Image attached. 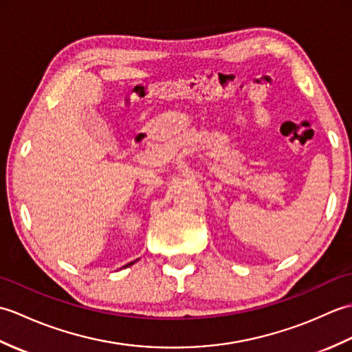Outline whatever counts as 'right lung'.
Returning a JSON list of instances; mask_svg holds the SVG:
<instances>
[{"label":"right lung","instance_id":"add662e5","mask_svg":"<svg viewBox=\"0 0 352 352\" xmlns=\"http://www.w3.org/2000/svg\"><path fill=\"white\" fill-rule=\"evenodd\" d=\"M138 260H139V258H138ZM138 260H134V261H130V263H126V265H125V266H124V267H129V266H131V265H134V263H136V261H138Z\"/></svg>","mask_w":352,"mask_h":352}]
</instances>
